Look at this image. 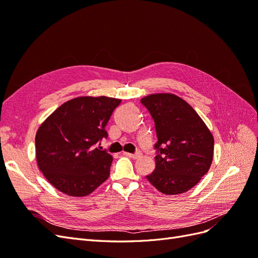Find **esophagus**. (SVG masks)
Returning a JSON list of instances; mask_svg holds the SVG:
<instances>
[{"mask_svg": "<svg viewBox=\"0 0 258 258\" xmlns=\"http://www.w3.org/2000/svg\"><path fill=\"white\" fill-rule=\"evenodd\" d=\"M123 154L129 156L130 158H134V159H138V158H141V157H142V153L140 152V151H138V152L135 153V154H130V153H123Z\"/></svg>", "mask_w": 258, "mask_h": 258, "instance_id": "obj_1", "label": "esophagus"}]
</instances>
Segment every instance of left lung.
Returning a JSON list of instances; mask_svg holds the SVG:
<instances>
[{
	"instance_id": "1",
	"label": "left lung",
	"mask_w": 258,
	"mask_h": 258,
	"mask_svg": "<svg viewBox=\"0 0 258 258\" xmlns=\"http://www.w3.org/2000/svg\"><path fill=\"white\" fill-rule=\"evenodd\" d=\"M155 122L156 168L146 178L165 195L183 194L198 184L211 167L214 139L194 108L172 93L141 99Z\"/></svg>"
}]
</instances>
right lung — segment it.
<instances>
[{"mask_svg":"<svg viewBox=\"0 0 258 258\" xmlns=\"http://www.w3.org/2000/svg\"><path fill=\"white\" fill-rule=\"evenodd\" d=\"M120 102L103 96L75 98L59 106L38 128L37 165L58 190L83 197L106 181L113 157L96 145L107 137L105 126Z\"/></svg>","mask_w":258,"mask_h":258,"instance_id":"obj_1","label":"right lung"}]
</instances>
